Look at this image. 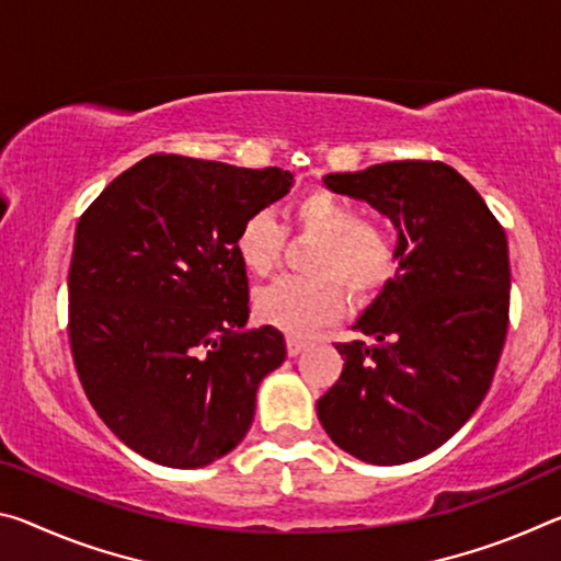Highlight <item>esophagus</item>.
Wrapping results in <instances>:
<instances>
[{
    "mask_svg": "<svg viewBox=\"0 0 561 561\" xmlns=\"http://www.w3.org/2000/svg\"><path fill=\"white\" fill-rule=\"evenodd\" d=\"M307 350V342L299 340V336H287V354L289 357H297V354H301Z\"/></svg>",
    "mask_w": 561,
    "mask_h": 561,
    "instance_id": "34e87169",
    "label": "esophagus"
}]
</instances>
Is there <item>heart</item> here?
<instances>
[{"mask_svg":"<svg viewBox=\"0 0 561 561\" xmlns=\"http://www.w3.org/2000/svg\"><path fill=\"white\" fill-rule=\"evenodd\" d=\"M287 234L314 239L305 254V277H284L254 295L262 322L291 336H305L342 312L343 287L350 299L364 301L397 272L392 232L375 219H362L352 202L327 190L301 194L279 227L270 211H252L239 221L234 254L254 277H270L282 264Z\"/></svg>","mask_w":561,"mask_h":561,"instance_id":"heart-1","label":"heart"}]
</instances>
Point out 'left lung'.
<instances>
[{
	"label": "left lung",
	"mask_w": 561,
	"mask_h": 561,
	"mask_svg": "<svg viewBox=\"0 0 561 561\" xmlns=\"http://www.w3.org/2000/svg\"><path fill=\"white\" fill-rule=\"evenodd\" d=\"M399 232V270L364 309L362 340L317 402L324 432L369 465H404L459 432L492 387L510 327V249L479 192L426 159L327 174Z\"/></svg>",
	"instance_id": "8db88e82"
}]
</instances>
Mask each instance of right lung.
<instances>
[{
    "mask_svg": "<svg viewBox=\"0 0 561 561\" xmlns=\"http://www.w3.org/2000/svg\"><path fill=\"white\" fill-rule=\"evenodd\" d=\"M279 167L152 154L79 217L69 344L94 412L137 455L194 469L254 420L256 387L287 357L279 329H244L234 232L289 192Z\"/></svg>",
    "mask_w": 561,
    "mask_h": 561,
    "instance_id": "right-lung-1",
    "label": "right lung"
}]
</instances>
